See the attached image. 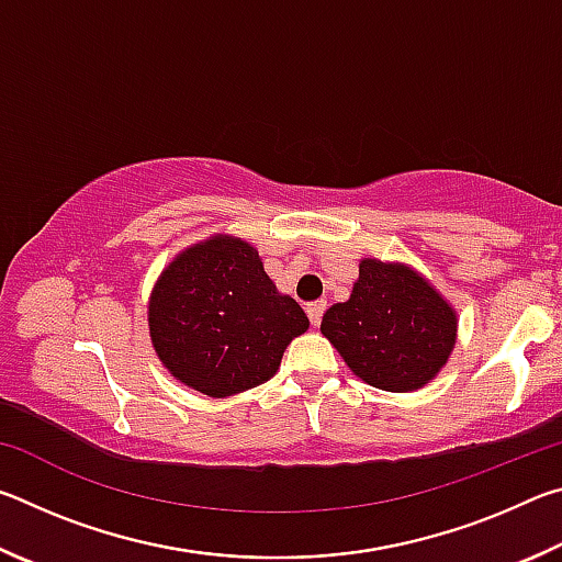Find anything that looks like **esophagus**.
<instances>
[{
	"label": "esophagus",
	"mask_w": 562,
	"mask_h": 562,
	"mask_svg": "<svg viewBox=\"0 0 562 562\" xmlns=\"http://www.w3.org/2000/svg\"><path fill=\"white\" fill-rule=\"evenodd\" d=\"M325 310H327V302H312V304H307V317H310V322H312V327H319V322H322V315H325Z\"/></svg>",
	"instance_id": "esophagus-1"
}]
</instances>
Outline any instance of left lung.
I'll list each match as a JSON object with an SVG mask.
<instances>
[{
    "instance_id": "left-lung-1",
    "label": "left lung",
    "mask_w": 562,
    "mask_h": 562,
    "mask_svg": "<svg viewBox=\"0 0 562 562\" xmlns=\"http://www.w3.org/2000/svg\"><path fill=\"white\" fill-rule=\"evenodd\" d=\"M319 331L361 382L404 394L439 376L456 347L459 317L412 265L361 258L349 300L331 304Z\"/></svg>"
}]
</instances>
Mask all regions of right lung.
<instances>
[{
    "label": "right lung",
    "instance_id": "1",
    "mask_svg": "<svg viewBox=\"0 0 562 562\" xmlns=\"http://www.w3.org/2000/svg\"><path fill=\"white\" fill-rule=\"evenodd\" d=\"M310 319L265 272L258 247L215 233L170 260L150 290L148 335L168 374L225 398L260 386Z\"/></svg>",
    "mask_w": 562,
    "mask_h": 562
}]
</instances>
